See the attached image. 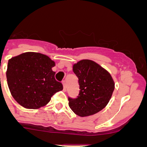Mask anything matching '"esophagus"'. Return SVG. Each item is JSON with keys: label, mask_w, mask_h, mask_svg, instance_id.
I'll use <instances>...</instances> for the list:
<instances>
[{"label": "esophagus", "mask_w": 147, "mask_h": 147, "mask_svg": "<svg viewBox=\"0 0 147 147\" xmlns=\"http://www.w3.org/2000/svg\"><path fill=\"white\" fill-rule=\"evenodd\" d=\"M62 85H63V89H64V90H65L66 88H67V84H66V82L65 81L62 82Z\"/></svg>", "instance_id": "34e87169"}]
</instances>
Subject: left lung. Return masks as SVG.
<instances>
[{"label": "left lung", "mask_w": 147, "mask_h": 147, "mask_svg": "<svg viewBox=\"0 0 147 147\" xmlns=\"http://www.w3.org/2000/svg\"><path fill=\"white\" fill-rule=\"evenodd\" d=\"M79 79L80 93L76 98L68 97L73 112L81 117L94 115L105 108L111 98L115 83L102 66L90 59H82L73 65Z\"/></svg>", "instance_id": "obj_1"}]
</instances>
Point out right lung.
<instances>
[{
  "mask_svg": "<svg viewBox=\"0 0 147 147\" xmlns=\"http://www.w3.org/2000/svg\"><path fill=\"white\" fill-rule=\"evenodd\" d=\"M55 62L45 54L26 52L8 62L6 79L13 98L27 109H38L63 89L52 71Z\"/></svg>",
  "mask_w": 147,
  "mask_h": 147,
  "instance_id": "add662e5",
  "label": "right lung"
}]
</instances>
